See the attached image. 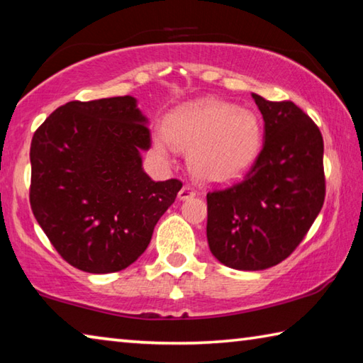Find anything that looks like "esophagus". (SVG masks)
<instances>
[{
	"mask_svg": "<svg viewBox=\"0 0 363 363\" xmlns=\"http://www.w3.org/2000/svg\"><path fill=\"white\" fill-rule=\"evenodd\" d=\"M196 196V191L191 186H183L180 191H178V199L180 201H188Z\"/></svg>",
	"mask_w": 363,
	"mask_h": 363,
	"instance_id": "34e87169",
	"label": "esophagus"
}]
</instances>
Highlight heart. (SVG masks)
Wrapping results in <instances>:
<instances>
[{
	"mask_svg": "<svg viewBox=\"0 0 363 363\" xmlns=\"http://www.w3.org/2000/svg\"><path fill=\"white\" fill-rule=\"evenodd\" d=\"M262 122L249 109L220 99L178 106L165 118V132L154 133L160 156L188 151V165L198 180L227 185L246 174L262 147Z\"/></svg>",
	"mask_w": 363,
	"mask_h": 363,
	"instance_id": "1",
	"label": "heart"
}]
</instances>
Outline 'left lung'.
I'll return each instance as SVG.
<instances>
[{
	"label": "left lung",
	"mask_w": 363,
	"mask_h": 363,
	"mask_svg": "<svg viewBox=\"0 0 363 363\" xmlns=\"http://www.w3.org/2000/svg\"><path fill=\"white\" fill-rule=\"evenodd\" d=\"M264 146L245 180L207 194V242L235 270H265L298 247L325 201L323 138L291 101L252 93Z\"/></svg>",
	"instance_id": "left-lung-1"
}]
</instances>
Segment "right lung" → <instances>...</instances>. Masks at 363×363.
Segmentation results:
<instances>
[{
    "label": "right lung",
    "instance_id": "right-lung-1",
    "mask_svg": "<svg viewBox=\"0 0 363 363\" xmlns=\"http://www.w3.org/2000/svg\"><path fill=\"white\" fill-rule=\"evenodd\" d=\"M150 121L133 96L70 101L35 132L30 206L56 251L75 269H127L182 189L143 169Z\"/></svg>",
    "mask_w": 363,
    "mask_h": 363
}]
</instances>
